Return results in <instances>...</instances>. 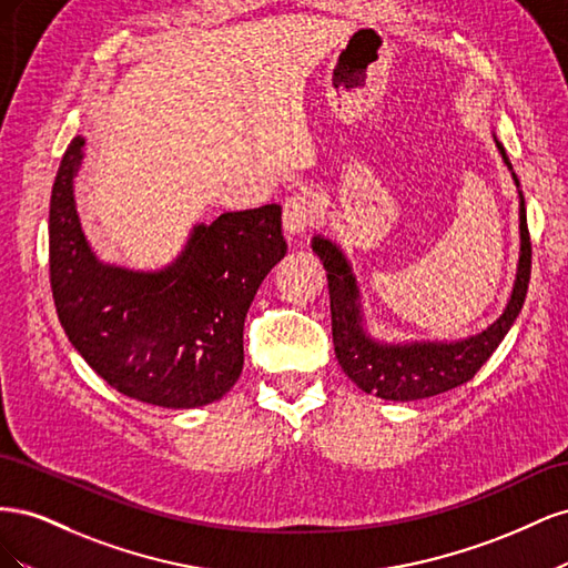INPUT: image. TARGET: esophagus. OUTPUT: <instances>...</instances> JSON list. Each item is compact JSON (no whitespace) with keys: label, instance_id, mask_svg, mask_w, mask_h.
<instances>
[{"label":"esophagus","instance_id":"obj_1","mask_svg":"<svg viewBox=\"0 0 568 568\" xmlns=\"http://www.w3.org/2000/svg\"><path fill=\"white\" fill-rule=\"evenodd\" d=\"M313 222H315V203L311 196H307L305 192H298L291 199H286L284 217H282L286 236L294 239V236L305 234L313 227Z\"/></svg>","mask_w":568,"mask_h":568}]
</instances>
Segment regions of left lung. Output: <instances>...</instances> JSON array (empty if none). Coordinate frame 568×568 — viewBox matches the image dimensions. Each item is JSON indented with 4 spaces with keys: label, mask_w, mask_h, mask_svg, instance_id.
Wrapping results in <instances>:
<instances>
[{
    "label": "left lung",
    "mask_w": 568,
    "mask_h": 568,
    "mask_svg": "<svg viewBox=\"0 0 568 568\" xmlns=\"http://www.w3.org/2000/svg\"><path fill=\"white\" fill-rule=\"evenodd\" d=\"M497 151L511 170L505 146L497 142ZM514 184L519 189L517 175L511 173ZM519 265L517 280L511 286V296L503 315L484 332L459 341H398L388 343L374 338L367 332V320L359 303V288L355 282L353 267L332 239L313 236V251L322 261L329 280V305H332V334L334 351L341 369L351 382L365 393L384 400H422L432 395L445 393L455 386L467 384L471 376L484 367L486 359L500 346L511 324L517 322L530 280V236L526 225V205L519 189Z\"/></svg>",
    "instance_id": "obj_1"
}]
</instances>
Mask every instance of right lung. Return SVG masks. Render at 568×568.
<instances>
[{
  "instance_id": "1",
  "label": "right lung",
  "mask_w": 568,
  "mask_h": 568,
  "mask_svg": "<svg viewBox=\"0 0 568 568\" xmlns=\"http://www.w3.org/2000/svg\"><path fill=\"white\" fill-rule=\"evenodd\" d=\"M84 136L68 144L49 203V280L68 341L128 398L170 409L220 400L244 367V320L286 255L282 209L199 222L173 263L144 272L101 263L75 209Z\"/></svg>"
}]
</instances>
